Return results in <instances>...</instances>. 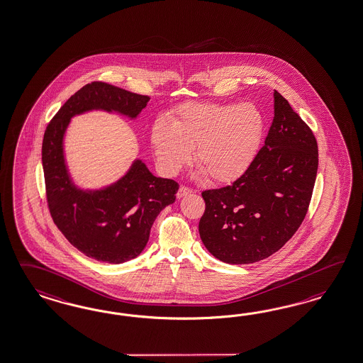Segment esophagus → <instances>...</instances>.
Listing matches in <instances>:
<instances>
[{
	"label": "esophagus",
	"instance_id": "obj_1",
	"mask_svg": "<svg viewBox=\"0 0 363 363\" xmlns=\"http://www.w3.org/2000/svg\"><path fill=\"white\" fill-rule=\"evenodd\" d=\"M191 194H194V191L191 189V188H188V186H182L179 188V191H177V199H182V197H184L186 195H191Z\"/></svg>",
	"mask_w": 363,
	"mask_h": 363
}]
</instances>
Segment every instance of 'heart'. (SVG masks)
I'll return each instance as SVG.
<instances>
[{
  "mask_svg": "<svg viewBox=\"0 0 363 363\" xmlns=\"http://www.w3.org/2000/svg\"><path fill=\"white\" fill-rule=\"evenodd\" d=\"M266 120L252 103H186L177 106L168 123L158 120L151 145L159 168L174 177L191 160L197 175L229 184L243 177L259 152Z\"/></svg>",
  "mask_w": 363,
  "mask_h": 363,
  "instance_id": "heart-1",
  "label": "heart"
}]
</instances>
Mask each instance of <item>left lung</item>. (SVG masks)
I'll return each instance as SVG.
<instances>
[{"label": "left lung", "mask_w": 363, "mask_h": 363, "mask_svg": "<svg viewBox=\"0 0 363 363\" xmlns=\"http://www.w3.org/2000/svg\"><path fill=\"white\" fill-rule=\"evenodd\" d=\"M318 149L312 130L274 92V120L247 172L232 186L208 189L199 233L208 251L230 264L269 258L296 233L316 182Z\"/></svg>", "instance_id": "left-lung-1"}]
</instances>
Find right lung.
Returning a JSON list of instances; mask_svg holds the SVG:
<instances>
[{
    "label": "right lung",
    "instance_id": "right-lung-1",
    "mask_svg": "<svg viewBox=\"0 0 363 363\" xmlns=\"http://www.w3.org/2000/svg\"><path fill=\"white\" fill-rule=\"evenodd\" d=\"M149 101V96L94 82L67 100L45 131L42 164L50 213L69 243L89 258L118 264L138 257L157 216L175 203L179 184L154 177L135 159L111 186L79 188L65 163V131L72 117L92 111L118 113L134 120Z\"/></svg>",
    "mask_w": 363,
    "mask_h": 363
}]
</instances>
